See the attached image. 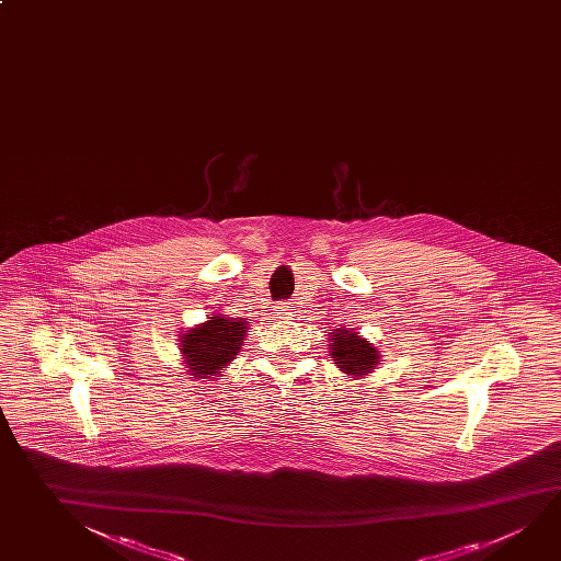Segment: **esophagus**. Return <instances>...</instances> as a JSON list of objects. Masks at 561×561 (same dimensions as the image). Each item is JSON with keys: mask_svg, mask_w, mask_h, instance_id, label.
<instances>
[{"mask_svg": "<svg viewBox=\"0 0 561 561\" xmlns=\"http://www.w3.org/2000/svg\"><path fill=\"white\" fill-rule=\"evenodd\" d=\"M297 309H295V304H277L276 305V313L282 314V317H289V314H294Z\"/></svg>", "mask_w": 561, "mask_h": 561, "instance_id": "esophagus-1", "label": "esophagus"}]
</instances>
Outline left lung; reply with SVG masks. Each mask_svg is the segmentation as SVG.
I'll return each mask as SVG.
<instances>
[{"label":"left lung","mask_w":561,"mask_h":561,"mask_svg":"<svg viewBox=\"0 0 561 561\" xmlns=\"http://www.w3.org/2000/svg\"><path fill=\"white\" fill-rule=\"evenodd\" d=\"M333 336L331 354L336 360L334 364L339 368H343V373L351 374V376H363L373 370L374 364H378V351L368 341L360 339L358 334L339 329Z\"/></svg>","instance_id":"8db88e82"}]
</instances>
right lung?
<instances>
[{"instance_id":"add662e5","label":"right lung","mask_w":561,"mask_h":561,"mask_svg":"<svg viewBox=\"0 0 561 561\" xmlns=\"http://www.w3.org/2000/svg\"><path fill=\"white\" fill-rule=\"evenodd\" d=\"M247 323L242 319L210 317L207 323L183 334L181 353L187 358L193 376L207 378L225 368L240 351Z\"/></svg>"}]
</instances>
